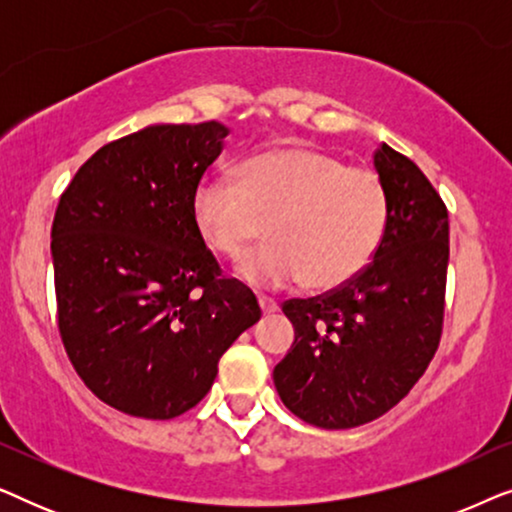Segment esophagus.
Returning a JSON list of instances; mask_svg holds the SVG:
<instances>
[{"label": "esophagus", "instance_id": "1", "mask_svg": "<svg viewBox=\"0 0 512 512\" xmlns=\"http://www.w3.org/2000/svg\"><path fill=\"white\" fill-rule=\"evenodd\" d=\"M258 305H261L263 314H270V312H277L279 305L275 298H268V296H258Z\"/></svg>", "mask_w": 512, "mask_h": 512}]
</instances>
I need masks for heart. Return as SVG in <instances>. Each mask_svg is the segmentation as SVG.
Segmentation results:
<instances>
[{
	"label": "heart",
	"mask_w": 512,
	"mask_h": 512,
	"mask_svg": "<svg viewBox=\"0 0 512 512\" xmlns=\"http://www.w3.org/2000/svg\"><path fill=\"white\" fill-rule=\"evenodd\" d=\"M265 221L270 242L240 265L242 279L263 289L300 279L317 291L340 289L380 251L389 193L368 167L303 144L254 153L237 170V184L207 177L195 186V230L216 256L242 258Z\"/></svg>",
	"instance_id": "b5f03b06"
}]
</instances>
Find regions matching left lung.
<instances>
[{
	"label": "left lung",
	"mask_w": 512,
	"mask_h": 512,
	"mask_svg": "<svg viewBox=\"0 0 512 512\" xmlns=\"http://www.w3.org/2000/svg\"><path fill=\"white\" fill-rule=\"evenodd\" d=\"M389 226L359 277L282 305L296 340L275 366L286 408L319 429H354L394 408L436 354L445 317L450 223L424 172L382 144Z\"/></svg>",
	"instance_id": "obj_1"
}]
</instances>
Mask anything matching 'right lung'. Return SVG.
Listing matches in <instances>:
<instances>
[{"mask_svg": "<svg viewBox=\"0 0 512 512\" xmlns=\"http://www.w3.org/2000/svg\"><path fill=\"white\" fill-rule=\"evenodd\" d=\"M226 125H149L104 144L60 195L51 230L58 331L86 387L132 417L172 419L212 389L261 319L193 223Z\"/></svg>", "mask_w": 512, "mask_h": 512, "instance_id": "1", "label": "right lung"}]
</instances>
